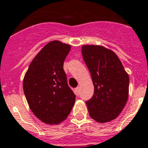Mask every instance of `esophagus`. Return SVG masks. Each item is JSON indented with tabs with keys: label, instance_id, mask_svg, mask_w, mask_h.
<instances>
[{
	"label": "esophagus",
	"instance_id": "obj_1",
	"mask_svg": "<svg viewBox=\"0 0 148 148\" xmlns=\"http://www.w3.org/2000/svg\"><path fill=\"white\" fill-rule=\"evenodd\" d=\"M80 87L78 86V87H76V88H75V92H76V94H79L80 93Z\"/></svg>",
	"mask_w": 148,
	"mask_h": 148
}]
</instances>
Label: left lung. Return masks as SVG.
Listing matches in <instances>:
<instances>
[{
  "instance_id": "left-lung-1",
  "label": "left lung",
  "mask_w": 148,
  "mask_h": 148,
  "mask_svg": "<svg viewBox=\"0 0 148 148\" xmlns=\"http://www.w3.org/2000/svg\"><path fill=\"white\" fill-rule=\"evenodd\" d=\"M82 56L94 85V93L86 101L89 115L99 123L114 120L128 99L129 76L119 57L109 49L85 45Z\"/></svg>"
}]
</instances>
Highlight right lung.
I'll return each instance as SVG.
<instances>
[{
    "label": "right lung",
    "mask_w": 148,
    "mask_h": 148,
    "mask_svg": "<svg viewBox=\"0 0 148 148\" xmlns=\"http://www.w3.org/2000/svg\"><path fill=\"white\" fill-rule=\"evenodd\" d=\"M70 45L52 41L45 46L29 64L23 90L34 114L47 124H58L68 117L76 95L68 86L64 62Z\"/></svg>",
    "instance_id": "right-lung-1"
}]
</instances>
